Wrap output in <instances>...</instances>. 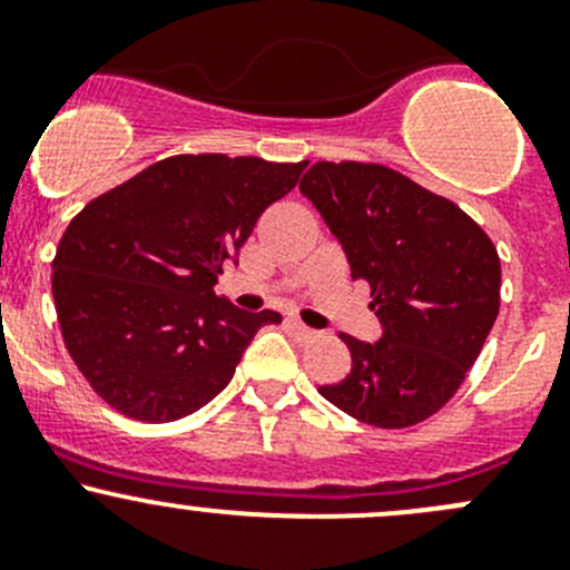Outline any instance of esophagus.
Here are the masks:
<instances>
[{
    "mask_svg": "<svg viewBox=\"0 0 570 570\" xmlns=\"http://www.w3.org/2000/svg\"><path fill=\"white\" fill-rule=\"evenodd\" d=\"M287 330H291L293 335L298 337V341H309V337H315V332L309 330V326H304L302 321H296V318H287Z\"/></svg>",
    "mask_w": 570,
    "mask_h": 570,
    "instance_id": "obj_1",
    "label": "esophagus"
}]
</instances>
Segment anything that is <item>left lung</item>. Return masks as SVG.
<instances>
[{
  "mask_svg": "<svg viewBox=\"0 0 570 570\" xmlns=\"http://www.w3.org/2000/svg\"><path fill=\"white\" fill-rule=\"evenodd\" d=\"M371 285L374 343L341 335L352 371L318 393L352 419L404 430L463 385L499 315L493 240L454 202L376 163H315L298 183Z\"/></svg>",
  "mask_w": 570,
  "mask_h": 570,
  "instance_id": "1",
  "label": "left lung"
}]
</instances>
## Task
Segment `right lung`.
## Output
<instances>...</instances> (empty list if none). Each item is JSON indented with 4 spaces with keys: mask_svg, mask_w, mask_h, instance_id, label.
I'll list each match as a JSON object with an SVG mask.
<instances>
[{
    "mask_svg": "<svg viewBox=\"0 0 570 570\" xmlns=\"http://www.w3.org/2000/svg\"><path fill=\"white\" fill-rule=\"evenodd\" d=\"M307 163L177 155L88 202L52 261L60 332L91 387L127 419L166 424L229 385L274 309L213 285Z\"/></svg>",
    "mask_w": 570,
    "mask_h": 570,
    "instance_id": "add662e5",
    "label": "right lung"
}]
</instances>
